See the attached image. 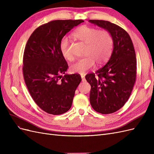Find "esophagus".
<instances>
[{
  "label": "esophagus",
  "mask_w": 154,
  "mask_h": 154,
  "mask_svg": "<svg viewBox=\"0 0 154 154\" xmlns=\"http://www.w3.org/2000/svg\"><path fill=\"white\" fill-rule=\"evenodd\" d=\"M80 76L82 78V82H85V74H81Z\"/></svg>",
  "instance_id": "1"
}]
</instances>
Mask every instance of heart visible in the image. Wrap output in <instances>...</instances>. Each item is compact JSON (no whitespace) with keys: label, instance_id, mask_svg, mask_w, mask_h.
Segmentation results:
<instances>
[{"label":"heart","instance_id":"1","mask_svg":"<svg viewBox=\"0 0 154 154\" xmlns=\"http://www.w3.org/2000/svg\"><path fill=\"white\" fill-rule=\"evenodd\" d=\"M72 36L85 45L83 53L84 57L71 65L72 72L83 73L94 67L95 62L101 65L109 58L114 40L109 31H100L95 27L85 25L78 27L72 32ZM60 50L64 59L67 61H72L74 59L69 50V40L67 37H63L60 41Z\"/></svg>","mask_w":154,"mask_h":154}]
</instances>
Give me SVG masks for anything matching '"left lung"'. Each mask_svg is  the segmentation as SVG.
<instances>
[{
    "label": "left lung",
    "instance_id": "left-lung-1",
    "mask_svg": "<svg viewBox=\"0 0 154 154\" xmlns=\"http://www.w3.org/2000/svg\"><path fill=\"white\" fill-rule=\"evenodd\" d=\"M88 22L109 31L113 37V51L105 66L85 76L91 86L90 103L94 110L107 114L118 110L131 94L136 78V58L127 32L109 21Z\"/></svg>",
    "mask_w": 154,
    "mask_h": 154
}]
</instances>
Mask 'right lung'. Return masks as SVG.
I'll return each instance as SVG.
<instances>
[{
	"label": "right lung",
	"mask_w": 154,
	"mask_h": 154,
	"mask_svg": "<svg viewBox=\"0 0 154 154\" xmlns=\"http://www.w3.org/2000/svg\"><path fill=\"white\" fill-rule=\"evenodd\" d=\"M83 20H57L33 31L26 44L23 74L31 97L41 109L53 115L71 109L80 75L66 73L68 65L60 50L63 37Z\"/></svg>",
	"instance_id": "right-lung-1"
}]
</instances>
